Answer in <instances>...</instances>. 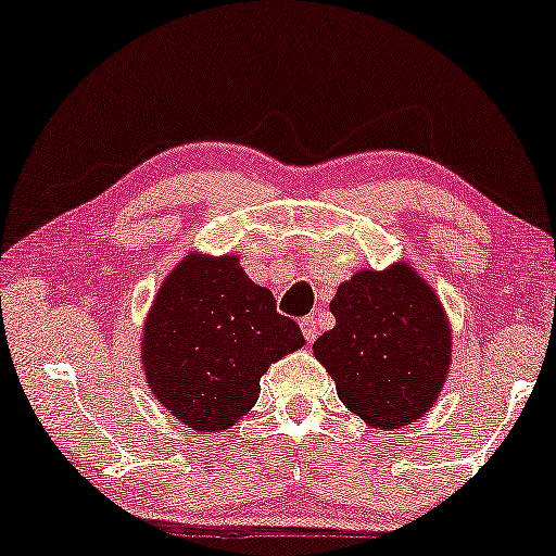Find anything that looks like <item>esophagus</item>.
I'll return each instance as SVG.
<instances>
[{"label":"esophagus","mask_w":556,"mask_h":556,"mask_svg":"<svg viewBox=\"0 0 556 556\" xmlns=\"http://www.w3.org/2000/svg\"><path fill=\"white\" fill-rule=\"evenodd\" d=\"M302 334H304V339L306 342H314V339H317V334H319V325H317V317H314V314H309V317H304L302 321Z\"/></svg>","instance_id":"esophagus-1"}]
</instances>
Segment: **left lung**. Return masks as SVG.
<instances>
[{"mask_svg":"<svg viewBox=\"0 0 556 556\" xmlns=\"http://www.w3.org/2000/svg\"><path fill=\"white\" fill-rule=\"evenodd\" d=\"M337 325L314 342L346 407L371 427L419 419L444 384L452 334L442 304L412 267L364 269L329 304Z\"/></svg>","mask_w":556,"mask_h":556,"instance_id":"left-lung-1","label":"left lung"}]
</instances>
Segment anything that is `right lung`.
<instances>
[{
    "label": "right lung",
    "instance_id": "obj_1",
    "mask_svg": "<svg viewBox=\"0 0 556 556\" xmlns=\"http://www.w3.org/2000/svg\"><path fill=\"white\" fill-rule=\"evenodd\" d=\"M142 344L162 407L197 432H222L254 407L269 364L300 350L304 337L237 256L192 254L156 294Z\"/></svg>",
    "mask_w": 556,
    "mask_h": 556
}]
</instances>
